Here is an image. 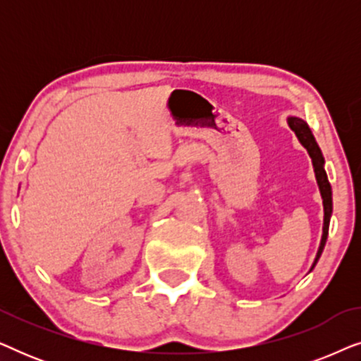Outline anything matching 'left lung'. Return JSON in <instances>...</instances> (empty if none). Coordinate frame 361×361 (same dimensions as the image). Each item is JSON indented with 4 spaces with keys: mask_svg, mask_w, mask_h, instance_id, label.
Returning a JSON list of instances; mask_svg holds the SVG:
<instances>
[{
    "mask_svg": "<svg viewBox=\"0 0 361 361\" xmlns=\"http://www.w3.org/2000/svg\"><path fill=\"white\" fill-rule=\"evenodd\" d=\"M288 125L290 130L295 133L298 140L300 145H302L305 149H307L310 159H312V166H314V172H315V180H317L319 190H320V197H322V204H324V226H322V238H320V245L317 250V255H315V259L312 263V268L317 264V261L322 255L325 241H327V235H329V224H330V216H332V187H330V182L327 179V172L324 169L325 159L322 156V151L315 141V137L310 131V128L307 123L304 120H300L298 116H289L288 118Z\"/></svg>",
    "mask_w": 361,
    "mask_h": 361,
    "instance_id": "1",
    "label": "left lung"
}]
</instances>
